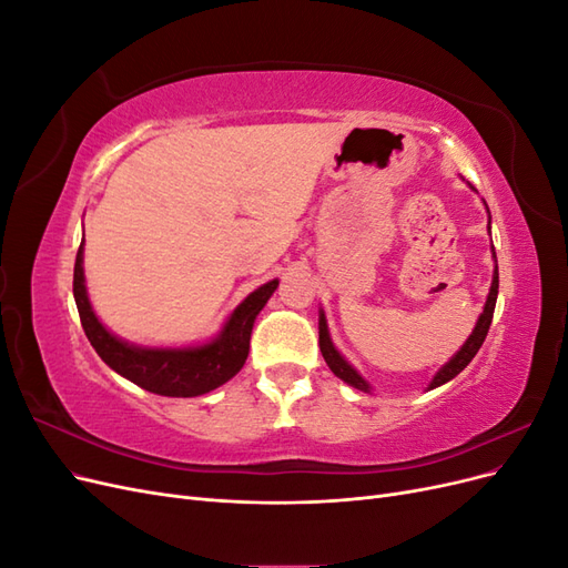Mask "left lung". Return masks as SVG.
Segmentation results:
<instances>
[{"instance_id":"left-lung-1","label":"left lung","mask_w":568,"mask_h":568,"mask_svg":"<svg viewBox=\"0 0 568 568\" xmlns=\"http://www.w3.org/2000/svg\"><path fill=\"white\" fill-rule=\"evenodd\" d=\"M493 255H495V248H493ZM497 286H500V277H497V267H495L486 307H484V313H480V317H478V322H476V326H474L471 336L467 338V343H464V346L459 348V353L450 359V363L445 365V367L434 376V382H432V386H428V388H436V386H440V384H445V382L455 379V376L471 363L474 355L478 353V348L484 346V341H486L488 329H490V322H493V313H495ZM320 351H322V357L326 359V365H329V369L338 376V379L351 384L353 388L369 390V384H367V382L363 379V376H359V374L346 363V359L341 357V353L332 346V338H329V332H326V320H324V315H320Z\"/></svg>"}]
</instances>
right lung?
I'll use <instances>...</instances> for the list:
<instances>
[{"label": "right lung", "instance_id": "right-lung-1", "mask_svg": "<svg viewBox=\"0 0 568 568\" xmlns=\"http://www.w3.org/2000/svg\"><path fill=\"white\" fill-rule=\"evenodd\" d=\"M277 280L255 288L253 294L236 307L227 320L222 334L199 348H136L130 343L115 338L104 329L92 311L88 291H84L82 274V244L75 255L73 270V296L80 313L82 329L88 334L92 348L104 363L125 376L132 384L151 393L168 395V398H194L225 382L244 367L255 315L263 311L265 303L277 288Z\"/></svg>", "mask_w": 568, "mask_h": 568}]
</instances>
